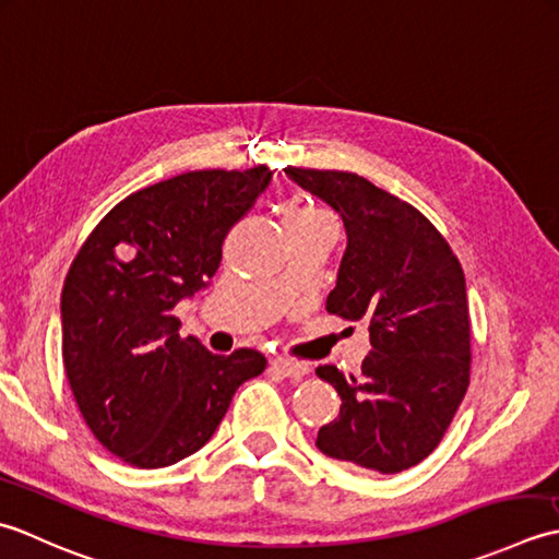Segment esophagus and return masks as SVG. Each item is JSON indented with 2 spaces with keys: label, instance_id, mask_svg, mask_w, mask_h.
<instances>
[{
  "label": "esophagus",
  "instance_id": "1",
  "mask_svg": "<svg viewBox=\"0 0 559 559\" xmlns=\"http://www.w3.org/2000/svg\"><path fill=\"white\" fill-rule=\"evenodd\" d=\"M270 369L275 371V373H280V376H284V379H299V376L309 373V367H306V364L284 359V357L272 359V361H270Z\"/></svg>",
  "mask_w": 559,
  "mask_h": 559
}]
</instances>
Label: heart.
Instances as JSON below:
<instances>
[{
  "mask_svg": "<svg viewBox=\"0 0 559 559\" xmlns=\"http://www.w3.org/2000/svg\"><path fill=\"white\" fill-rule=\"evenodd\" d=\"M311 214H321V212L309 210V207H299V210H289L287 212V216H311Z\"/></svg>",
  "mask_w": 559,
  "mask_h": 559,
  "instance_id": "heart-1",
  "label": "heart"
}]
</instances>
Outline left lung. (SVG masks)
Returning <instances> with one entry per match:
<instances>
[{"label":"left lung","mask_w":559,"mask_h":559,"mask_svg":"<svg viewBox=\"0 0 559 559\" xmlns=\"http://www.w3.org/2000/svg\"><path fill=\"white\" fill-rule=\"evenodd\" d=\"M284 174L345 224L328 313L369 323L361 373L316 369L343 401L316 447L383 475L413 468L437 449L471 383L463 267L425 214L367 178L292 166Z\"/></svg>","instance_id":"8db88e82"}]
</instances>
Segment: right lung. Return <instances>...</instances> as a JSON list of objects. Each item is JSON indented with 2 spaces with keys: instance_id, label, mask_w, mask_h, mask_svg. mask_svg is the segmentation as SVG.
Masks as SVG:
<instances>
[{
  "instance_id": "obj_1",
  "label": "right lung",
  "mask_w": 559,
  "mask_h": 559,
  "mask_svg": "<svg viewBox=\"0 0 559 559\" xmlns=\"http://www.w3.org/2000/svg\"><path fill=\"white\" fill-rule=\"evenodd\" d=\"M272 180L267 166L190 170L116 204L67 272L62 359L84 423L136 468L200 451L265 357L180 337L176 306L210 284L222 243Z\"/></svg>"
}]
</instances>
